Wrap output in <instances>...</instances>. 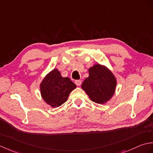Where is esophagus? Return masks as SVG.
<instances>
[{
  "instance_id": "esophagus-1",
  "label": "esophagus",
  "mask_w": 153,
  "mask_h": 153,
  "mask_svg": "<svg viewBox=\"0 0 153 153\" xmlns=\"http://www.w3.org/2000/svg\"><path fill=\"white\" fill-rule=\"evenodd\" d=\"M75 82V84L77 86H80L81 83H82V82H81L80 80H76L75 82Z\"/></svg>"
}]
</instances>
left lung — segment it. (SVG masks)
I'll return each instance as SVG.
<instances>
[{
  "label": "left lung",
  "mask_w": 153,
  "mask_h": 153,
  "mask_svg": "<svg viewBox=\"0 0 153 153\" xmlns=\"http://www.w3.org/2000/svg\"><path fill=\"white\" fill-rule=\"evenodd\" d=\"M89 76L81 87L92 101L103 104L112 98L116 90L117 80L111 71L104 65L96 64L88 69Z\"/></svg>",
  "instance_id": "1"
}]
</instances>
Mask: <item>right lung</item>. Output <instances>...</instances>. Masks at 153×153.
Here are the masks:
<instances>
[{
    "label": "right lung",
    "instance_id": "add662e5",
    "mask_svg": "<svg viewBox=\"0 0 153 153\" xmlns=\"http://www.w3.org/2000/svg\"><path fill=\"white\" fill-rule=\"evenodd\" d=\"M69 78L63 77L55 68L44 77L40 84V92L43 100L52 108L59 107L66 102L68 95L76 88Z\"/></svg>",
    "mask_w": 153,
    "mask_h": 153
}]
</instances>
